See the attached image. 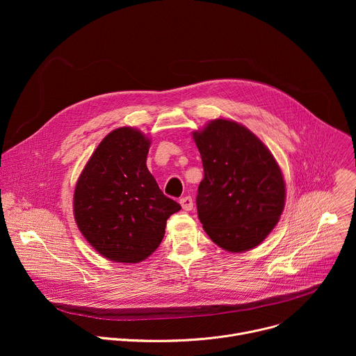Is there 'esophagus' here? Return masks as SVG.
<instances>
[{"instance_id":"1","label":"esophagus","mask_w":356,"mask_h":356,"mask_svg":"<svg viewBox=\"0 0 356 356\" xmlns=\"http://www.w3.org/2000/svg\"><path fill=\"white\" fill-rule=\"evenodd\" d=\"M180 204L183 207V210L186 211H190L193 209V198L190 195H186L183 198H180Z\"/></svg>"}]
</instances>
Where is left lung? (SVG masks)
<instances>
[{
	"instance_id": "left-lung-1",
	"label": "left lung",
	"mask_w": 356,
	"mask_h": 356,
	"mask_svg": "<svg viewBox=\"0 0 356 356\" xmlns=\"http://www.w3.org/2000/svg\"><path fill=\"white\" fill-rule=\"evenodd\" d=\"M204 169L197 213L209 236L225 250L258 246L279 222L286 184L264 142L243 125L218 118L193 132Z\"/></svg>"
}]
</instances>
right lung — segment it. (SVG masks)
<instances>
[{"instance_id": "obj_1", "label": "right lung", "mask_w": 356, "mask_h": 356, "mask_svg": "<svg viewBox=\"0 0 356 356\" xmlns=\"http://www.w3.org/2000/svg\"><path fill=\"white\" fill-rule=\"evenodd\" d=\"M150 139L122 127L99 142L74 188L76 224L104 258L138 264L165 236L168 218L180 204L166 197L146 168Z\"/></svg>"}]
</instances>
